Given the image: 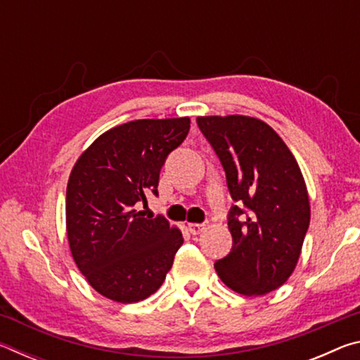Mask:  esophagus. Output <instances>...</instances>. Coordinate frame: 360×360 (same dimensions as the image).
Listing matches in <instances>:
<instances>
[{"instance_id":"obj_1","label":"esophagus","mask_w":360,"mask_h":360,"mask_svg":"<svg viewBox=\"0 0 360 360\" xmlns=\"http://www.w3.org/2000/svg\"><path fill=\"white\" fill-rule=\"evenodd\" d=\"M206 229V224H188V230L192 235H198Z\"/></svg>"}]
</instances>
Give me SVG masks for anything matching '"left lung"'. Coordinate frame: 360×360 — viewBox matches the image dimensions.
<instances>
[{"label": "left lung", "mask_w": 360, "mask_h": 360, "mask_svg": "<svg viewBox=\"0 0 360 360\" xmlns=\"http://www.w3.org/2000/svg\"><path fill=\"white\" fill-rule=\"evenodd\" d=\"M235 203L233 246L216 262L219 278L243 295H264L292 275L309 227V202L295 157L265 122L246 115L197 117Z\"/></svg>", "instance_id": "left-lung-1"}]
</instances>
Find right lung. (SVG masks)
<instances>
[{"instance_id":"obj_1","label":"right lung","mask_w":360,"mask_h":360,"mask_svg":"<svg viewBox=\"0 0 360 360\" xmlns=\"http://www.w3.org/2000/svg\"><path fill=\"white\" fill-rule=\"evenodd\" d=\"M191 119H143L114 127L79 157L66 187V231L76 265L101 295L144 300L160 288L182 246L163 216L144 217L139 203L158 195L169 152Z\"/></svg>"}]
</instances>
